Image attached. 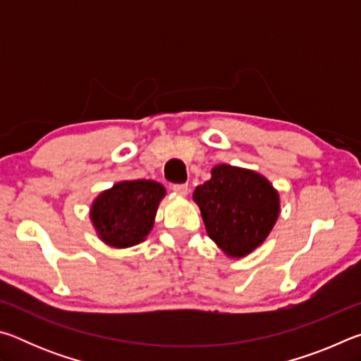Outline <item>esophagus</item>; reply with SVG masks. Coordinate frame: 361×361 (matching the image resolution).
Here are the masks:
<instances>
[{
	"label": "esophagus",
	"instance_id": "esophagus-1",
	"mask_svg": "<svg viewBox=\"0 0 361 361\" xmlns=\"http://www.w3.org/2000/svg\"><path fill=\"white\" fill-rule=\"evenodd\" d=\"M172 191H173L175 194L181 195V197H186L189 189H188V185H173V186H172Z\"/></svg>",
	"mask_w": 361,
	"mask_h": 361
}]
</instances>
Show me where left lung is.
Here are the masks:
<instances>
[{"label": "left lung", "mask_w": 361, "mask_h": 361, "mask_svg": "<svg viewBox=\"0 0 361 361\" xmlns=\"http://www.w3.org/2000/svg\"><path fill=\"white\" fill-rule=\"evenodd\" d=\"M207 234L229 258H243L267 239L277 223L280 195L255 170L218 164L212 178L195 188Z\"/></svg>", "instance_id": "1"}]
</instances>
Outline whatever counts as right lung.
<instances>
[{
    "mask_svg": "<svg viewBox=\"0 0 361 361\" xmlns=\"http://www.w3.org/2000/svg\"><path fill=\"white\" fill-rule=\"evenodd\" d=\"M166 188L154 180L119 181L97 195L90 221L103 243L129 248L143 242L154 226Z\"/></svg>",
    "mask_w": 361,
    "mask_h": 361,
    "instance_id": "obj_1",
    "label": "right lung"
}]
</instances>
